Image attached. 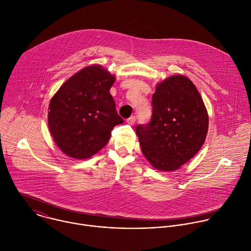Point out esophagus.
<instances>
[{"instance_id": "esophagus-1", "label": "esophagus", "mask_w": 251, "mask_h": 251, "mask_svg": "<svg viewBox=\"0 0 251 251\" xmlns=\"http://www.w3.org/2000/svg\"><path fill=\"white\" fill-rule=\"evenodd\" d=\"M127 122H128L130 125H134V123L136 122V116H135V115L130 116V117L127 119Z\"/></svg>"}]
</instances>
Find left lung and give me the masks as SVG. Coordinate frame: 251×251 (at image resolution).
Segmentation results:
<instances>
[{"mask_svg":"<svg viewBox=\"0 0 251 251\" xmlns=\"http://www.w3.org/2000/svg\"><path fill=\"white\" fill-rule=\"evenodd\" d=\"M151 105L150 122L136 126L142 151L154 168L176 170L205 141L208 115L203 100L189 78L174 75L157 85Z\"/></svg>","mask_w":251,"mask_h":251,"instance_id":"8db88e82","label":"left lung"}]
</instances>
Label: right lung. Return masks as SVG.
<instances>
[{"label": "right lung", "mask_w": 251, "mask_h": 251, "mask_svg": "<svg viewBox=\"0 0 251 251\" xmlns=\"http://www.w3.org/2000/svg\"><path fill=\"white\" fill-rule=\"evenodd\" d=\"M115 77L100 65L70 77L52 97L49 128L57 147L68 156L85 159L102 149L114 126L123 123L109 93Z\"/></svg>", "instance_id": "1"}]
</instances>
